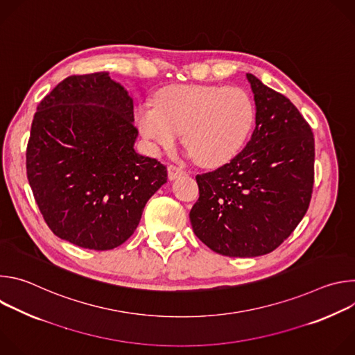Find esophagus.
<instances>
[{"label": "esophagus", "instance_id": "34e87169", "mask_svg": "<svg viewBox=\"0 0 355 355\" xmlns=\"http://www.w3.org/2000/svg\"><path fill=\"white\" fill-rule=\"evenodd\" d=\"M167 170H168V178H170V180H175V178H178L180 175L185 174V170H184V168H181V167H178V166H174V164H170Z\"/></svg>", "mask_w": 355, "mask_h": 355}]
</instances>
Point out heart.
<instances>
[{"label":"heart","instance_id":"b5f03b06","mask_svg":"<svg viewBox=\"0 0 355 355\" xmlns=\"http://www.w3.org/2000/svg\"><path fill=\"white\" fill-rule=\"evenodd\" d=\"M256 121V108L237 87L175 84L160 89L155 105L141 104L136 123L155 151L174 146L180 133L191 156L216 167L239 155Z\"/></svg>","mask_w":355,"mask_h":355}]
</instances>
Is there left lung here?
Masks as SVG:
<instances>
[{
    "mask_svg": "<svg viewBox=\"0 0 355 355\" xmlns=\"http://www.w3.org/2000/svg\"><path fill=\"white\" fill-rule=\"evenodd\" d=\"M256 129L230 163L198 174L199 198L189 212L196 237L227 257L275 250L305 216L315 181V137L282 94L247 74Z\"/></svg>",
    "mask_w": 355,
    "mask_h": 355,
    "instance_id": "obj_1",
    "label": "left lung"
}]
</instances>
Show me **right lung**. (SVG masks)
<instances>
[{
    "label": "right lung",
    "mask_w": 355,
    "mask_h": 355,
    "mask_svg": "<svg viewBox=\"0 0 355 355\" xmlns=\"http://www.w3.org/2000/svg\"><path fill=\"white\" fill-rule=\"evenodd\" d=\"M133 99L105 71L70 76L37 105L26 175L58 237L104 251L136 230L167 168L135 151Z\"/></svg>",
    "instance_id": "add662e5"
}]
</instances>
